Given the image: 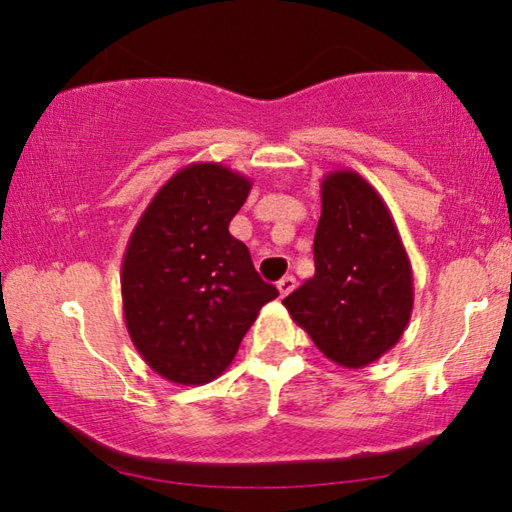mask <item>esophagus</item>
Listing matches in <instances>:
<instances>
[{
	"label": "esophagus",
	"instance_id": "34e87169",
	"mask_svg": "<svg viewBox=\"0 0 512 512\" xmlns=\"http://www.w3.org/2000/svg\"><path fill=\"white\" fill-rule=\"evenodd\" d=\"M296 277H293V275H287V277H282V280L280 282H277V291H280V296L284 298V296H289V293L293 291V289H296Z\"/></svg>",
	"mask_w": 512,
	"mask_h": 512
}]
</instances>
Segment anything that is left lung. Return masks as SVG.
<instances>
[{
	"mask_svg": "<svg viewBox=\"0 0 512 512\" xmlns=\"http://www.w3.org/2000/svg\"><path fill=\"white\" fill-rule=\"evenodd\" d=\"M320 201L316 273L282 305L329 361L363 368L409 325L411 262L386 203L357 171L327 173Z\"/></svg>",
	"mask_w": 512,
	"mask_h": 512,
	"instance_id": "obj_1",
	"label": "left lung"
}]
</instances>
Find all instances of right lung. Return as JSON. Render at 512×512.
Wrapping results in <instances>:
<instances>
[{
  "mask_svg": "<svg viewBox=\"0 0 512 512\" xmlns=\"http://www.w3.org/2000/svg\"><path fill=\"white\" fill-rule=\"evenodd\" d=\"M253 183L219 162H194L164 183L121 262L126 329L160 377L201 386L230 366L273 284L255 271L230 221Z\"/></svg>",
  "mask_w": 512,
  "mask_h": 512,
  "instance_id": "right-lung-1",
  "label": "right lung"
}]
</instances>
